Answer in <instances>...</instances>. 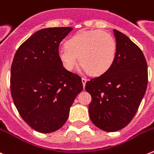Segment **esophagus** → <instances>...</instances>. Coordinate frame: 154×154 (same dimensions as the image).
<instances>
[{"label": "esophagus", "instance_id": "esophagus-1", "mask_svg": "<svg viewBox=\"0 0 154 154\" xmlns=\"http://www.w3.org/2000/svg\"><path fill=\"white\" fill-rule=\"evenodd\" d=\"M82 84H83V86H85V83H86V82H87V79H86V78H82Z\"/></svg>", "mask_w": 154, "mask_h": 154}]
</instances>
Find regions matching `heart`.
Segmentation results:
<instances>
[{"label": "heart", "instance_id": "obj_1", "mask_svg": "<svg viewBox=\"0 0 154 154\" xmlns=\"http://www.w3.org/2000/svg\"><path fill=\"white\" fill-rule=\"evenodd\" d=\"M65 46L58 50V57L69 72L76 68L79 58L80 64L88 73L99 76L107 72L116 60V39L103 30L77 33L67 41Z\"/></svg>", "mask_w": 154, "mask_h": 154}]
</instances>
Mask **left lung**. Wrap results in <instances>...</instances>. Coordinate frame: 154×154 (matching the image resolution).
<instances>
[{"mask_svg":"<svg viewBox=\"0 0 154 154\" xmlns=\"http://www.w3.org/2000/svg\"><path fill=\"white\" fill-rule=\"evenodd\" d=\"M117 51L107 72L85 83L92 97V123L106 132H116L130 123L145 95L148 67L141 50L126 35L113 30Z\"/></svg>","mask_w":154,"mask_h":154,"instance_id":"left-lung-1","label":"left lung"}]
</instances>
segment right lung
Listing matches in <instances>:
<instances>
[{"instance_id": "add662e5", "label": "right lung", "mask_w": 154, "mask_h": 154, "mask_svg": "<svg viewBox=\"0 0 154 154\" xmlns=\"http://www.w3.org/2000/svg\"><path fill=\"white\" fill-rule=\"evenodd\" d=\"M72 27L45 28L33 34L15 53L10 90L23 120L35 131L50 133L61 128L83 90L82 78L59 60V45Z\"/></svg>"}]
</instances>
